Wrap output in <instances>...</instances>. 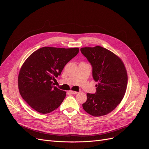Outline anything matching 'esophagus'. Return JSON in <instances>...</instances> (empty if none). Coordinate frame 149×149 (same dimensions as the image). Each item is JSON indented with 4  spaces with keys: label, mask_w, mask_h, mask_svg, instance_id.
<instances>
[{
    "label": "esophagus",
    "mask_w": 149,
    "mask_h": 149,
    "mask_svg": "<svg viewBox=\"0 0 149 149\" xmlns=\"http://www.w3.org/2000/svg\"><path fill=\"white\" fill-rule=\"evenodd\" d=\"M70 93H72V94H77V93H78V92L77 91H69Z\"/></svg>",
    "instance_id": "34e87169"
}]
</instances>
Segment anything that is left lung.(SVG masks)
Listing matches in <instances>:
<instances>
[{"mask_svg":"<svg viewBox=\"0 0 149 149\" xmlns=\"http://www.w3.org/2000/svg\"><path fill=\"white\" fill-rule=\"evenodd\" d=\"M92 67L95 81V93H87L84 110L93 116L111 112L123 100L127 85V70L121 59L112 52L100 46L80 49Z\"/></svg>","mask_w":149,"mask_h":149,"instance_id":"8db88e82","label":"left lung"}]
</instances>
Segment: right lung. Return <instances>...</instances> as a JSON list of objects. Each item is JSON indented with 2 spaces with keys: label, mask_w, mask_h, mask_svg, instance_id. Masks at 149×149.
<instances>
[{
  "label": "right lung",
  "mask_w": 149,
  "mask_h": 149,
  "mask_svg": "<svg viewBox=\"0 0 149 149\" xmlns=\"http://www.w3.org/2000/svg\"><path fill=\"white\" fill-rule=\"evenodd\" d=\"M79 52V48L43 47L28 57L20 70L18 86L22 97L31 107L46 114L60 106L66 92L53 86L52 80Z\"/></svg>",
  "instance_id": "right-lung-1"
}]
</instances>
